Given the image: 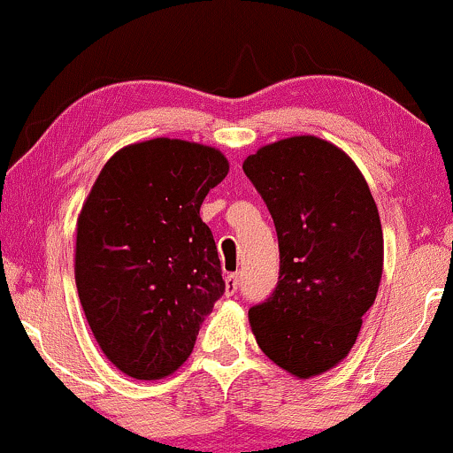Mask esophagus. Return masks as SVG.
Segmentation results:
<instances>
[{
    "mask_svg": "<svg viewBox=\"0 0 453 453\" xmlns=\"http://www.w3.org/2000/svg\"><path fill=\"white\" fill-rule=\"evenodd\" d=\"M238 285H241L238 274H227L226 276V296H234V293L238 291Z\"/></svg>",
    "mask_w": 453,
    "mask_h": 453,
    "instance_id": "34e87169",
    "label": "esophagus"
}]
</instances>
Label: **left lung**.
I'll use <instances>...</instances> for the list:
<instances>
[{
    "label": "left lung",
    "instance_id": "8db88e82",
    "mask_svg": "<svg viewBox=\"0 0 453 453\" xmlns=\"http://www.w3.org/2000/svg\"><path fill=\"white\" fill-rule=\"evenodd\" d=\"M242 171L261 194L280 250L274 293L249 310L264 354L299 380L348 357L384 268L378 206L357 165L319 137L261 147Z\"/></svg>",
    "mask_w": 453,
    "mask_h": 453
}]
</instances>
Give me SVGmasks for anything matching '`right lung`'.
<instances>
[{"instance_id": "1", "label": "right lung", "mask_w": 453, "mask_h": 453, "mask_svg": "<svg viewBox=\"0 0 453 453\" xmlns=\"http://www.w3.org/2000/svg\"><path fill=\"white\" fill-rule=\"evenodd\" d=\"M227 171L215 147L143 141L109 157L81 206L80 302L101 350L130 378L177 372L226 293L200 206Z\"/></svg>"}]
</instances>
